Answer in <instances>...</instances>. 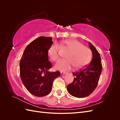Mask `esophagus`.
<instances>
[{
  "mask_svg": "<svg viewBox=\"0 0 120 120\" xmlns=\"http://www.w3.org/2000/svg\"><path fill=\"white\" fill-rule=\"evenodd\" d=\"M66 74H67L66 72H63V71H61V72H60V75H66Z\"/></svg>",
  "mask_w": 120,
  "mask_h": 120,
  "instance_id": "1",
  "label": "esophagus"
}]
</instances>
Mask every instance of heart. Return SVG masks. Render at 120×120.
<instances>
[{"label":"heart","instance_id":"heart-1","mask_svg":"<svg viewBox=\"0 0 120 120\" xmlns=\"http://www.w3.org/2000/svg\"><path fill=\"white\" fill-rule=\"evenodd\" d=\"M63 45L69 52L66 57L68 59L60 60L56 64L54 68L61 71L70 70L73 67L79 70L86 67L91 60L92 53L90 49L83 46L82 43L77 40H67L63 42ZM60 46L56 43L50 46L48 55L50 59L56 61L59 58Z\"/></svg>","mask_w":120,"mask_h":120}]
</instances>
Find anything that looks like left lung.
Segmentation results:
<instances>
[{
  "label": "left lung",
  "mask_w": 120,
  "mask_h": 120,
  "mask_svg": "<svg viewBox=\"0 0 120 120\" xmlns=\"http://www.w3.org/2000/svg\"><path fill=\"white\" fill-rule=\"evenodd\" d=\"M93 56L90 64L81 71L73 72L74 81L67 86L71 95L79 98L89 96L95 90L102 70L100 55L91 43H89Z\"/></svg>",
  "instance_id": "obj_1"
}]
</instances>
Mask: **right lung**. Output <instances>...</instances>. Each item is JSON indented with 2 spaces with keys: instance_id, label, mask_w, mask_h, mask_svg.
<instances>
[{
  "instance_id": "add662e5",
  "label": "right lung",
  "mask_w": 120,
  "mask_h": 120,
  "mask_svg": "<svg viewBox=\"0 0 120 120\" xmlns=\"http://www.w3.org/2000/svg\"><path fill=\"white\" fill-rule=\"evenodd\" d=\"M53 43L50 37H40L31 42L21 56L20 75L23 85L34 96L41 97L51 92L54 79L60 71L50 72L52 64L48 50Z\"/></svg>"
}]
</instances>
